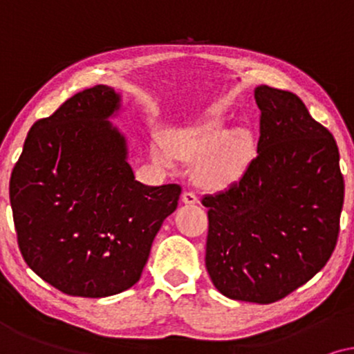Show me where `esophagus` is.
Here are the masks:
<instances>
[{"mask_svg":"<svg viewBox=\"0 0 354 354\" xmlns=\"http://www.w3.org/2000/svg\"><path fill=\"white\" fill-rule=\"evenodd\" d=\"M183 201H185V204H197L199 202V194L194 191H186L183 194Z\"/></svg>","mask_w":354,"mask_h":354,"instance_id":"obj_1","label":"esophagus"}]
</instances>
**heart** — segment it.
I'll list each match as a JSON object with an SVG mask.
<instances>
[{
	"mask_svg": "<svg viewBox=\"0 0 354 354\" xmlns=\"http://www.w3.org/2000/svg\"><path fill=\"white\" fill-rule=\"evenodd\" d=\"M152 157L162 167L171 165V157L196 163V178L204 186L225 187L243 176L249 162V145L243 138H226L218 121L173 131L165 147L155 145Z\"/></svg>",
	"mask_w": 354,
	"mask_h": 354,
	"instance_id": "heart-1",
	"label": "heart"
}]
</instances>
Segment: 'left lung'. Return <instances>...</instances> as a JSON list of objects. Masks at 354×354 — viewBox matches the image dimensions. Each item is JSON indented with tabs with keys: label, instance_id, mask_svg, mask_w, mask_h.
<instances>
[{
	"label": "left lung",
	"instance_id": "left-lung-1",
	"mask_svg": "<svg viewBox=\"0 0 354 354\" xmlns=\"http://www.w3.org/2000/svg\"><path fill=\"white\" fill-rule=\"evenodd\" d=\"M257 155L228 189L202 199L209 212L205 267L226 298L270 304L327 263L340 232L345 183L330 131L295 93L254 91Z\"/></svg>",
	"mask_w": 354,
	"mask_h": 354
}]
</instances>
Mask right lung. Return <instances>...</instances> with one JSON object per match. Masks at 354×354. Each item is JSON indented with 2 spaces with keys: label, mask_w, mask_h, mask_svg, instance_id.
I'll list each match as a JSON object with an SVG mask.
<instances>
[{
  "label": "right lung",
  "mask_w": 354,
  "mask_h": 354,
  "mask_svg": "<svg viewBox=\"0 0 354 354\" xmlns=\"http://www.w3.org/2000/svg\"><path fill=\"white\" fill-rule=\"evenodd\" d=\"M111 87L75 93L27 134L9 181L17 244L32 270L71 296L105 298L140 279L181 186H145L110 122Z\"/></svg>",
  "instance_id": "right-lung-1"
}]
</instances>
